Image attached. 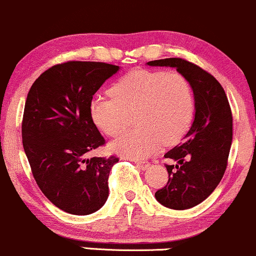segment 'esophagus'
Returning a JSON list of instances; mask_svg holds the SVG:
<instances>
[{"label": "esophagus", "mask_w": 256, "mask_h": 256, "mask_svg": "<svg viewBox=\"0 0 256 256\" xmlns=\"http://www.w3.org/2000/svg\"><path fill=\"white\" fill-rule=\"evenodd\" d=\"M134 163H136V164L142 169H146L148 166V163L145 162V160H134Z\"/></svg>", "instance_id": "1"}]
</instances>
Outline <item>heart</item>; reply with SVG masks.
<instances>
[{
    "mask_svg": "<svg viewBox=\"0 0 256 256\" xmlns=\"http://www.w3.org/2000/svg\"><path fill=\"white\" fill-rule=\"evenodd\" d=\"M110 94L92 100L90 116L105 134L116 136L136 114L139 127L111 144L114 151L132 158L150 156L160 142H179L194 120V90L178 71L134 70L114 82Z\"/></svg>",
    "mask_w": 256,
    "mask_h": 256,
    "instance_id": "1",
    "label": "heart"
}]
</instances>
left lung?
Listing matches in <instances>:
<instances>
[{
	"label": "left lung",
	"mask_w": 256,
	"mask_h": 256,
	"mask_svg": "<svg viewBox=\"0 0 256 256\" xmlns=\"http://www.w3.org/2000/svg\"><path fill=\"white\" fill-rule=\"evenodd\" d=\"M148 65L175 68L194 90V123L182 142L164 154L178 164H164L168 182L154 194L162 206L184 210L210 196L225 174L232 144L231 108L219 81L194 62L168 58L152 60Z\"/></svg>",
	"instance_id": "left-lung-1"
}]
</instances>
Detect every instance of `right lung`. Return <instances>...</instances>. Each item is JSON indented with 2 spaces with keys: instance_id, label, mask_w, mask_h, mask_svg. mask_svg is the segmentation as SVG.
<instances>
[{
  "instance_id": "add662e5",
  "label": "right lung",
  "mask_w": 256,
  "mask_h": 256,
  "mask_svg": "<svg viewBox=\"0 0 256 256\" xmlns=\"http://www.w3.org/2000/svg\"><path fill=\"white\" fill-rule=\"evenodd\" d=\"M118 68L71 60L46 70L28 90L22 136L31 173L43 194L68 214H92L108 200V174L118 157L87 158L105 145L90 102Z\"/></svg>"
}]
</instances>
